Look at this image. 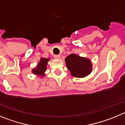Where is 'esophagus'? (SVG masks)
Masks as SVG:
<instances>
[{
	"mask_svg": "<svg viewBox=\"0 0 125 125\" xmlns=\"http://www.w3.org/2000/svg\"><path fill=\"white\" fill-rule=\"evenodd\" d=\"M54 58H56V59H59L60 58V55H54Z\"/></svg>",
	"mask_w": 125,
	"mask_h": 125,
	"instance_id": "34e87169",
	"label": "esophagus"
}]
</instances>
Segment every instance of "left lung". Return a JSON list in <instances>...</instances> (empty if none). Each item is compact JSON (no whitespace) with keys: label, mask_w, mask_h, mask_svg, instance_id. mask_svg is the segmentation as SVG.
Instances as JSON below:
<instances>
[{"label":"left lung","mask_w":125,"mask_h":125,"mask_svg":"<svg viewBox=\"0 0 125 125\" xmlns=\"http://www.w3.org/2000/svg\"><path fill=\"white\" fill-rule=\"evenodd\" d=\"M65 61L71 75L75 77H85L92 71V62L88 58L72 53L66 57Z\"/></svg>","instance_id":"1"}]
</instances>
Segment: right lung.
<instances>
[{
  "label": "right lung",
  "mask_w": 125,
  "mask_h": 125,
  "mask_svg": "<svg viewBox=\"0 0 125 125\" xmlns=\"http://www.w3.org/2000/svg\"><path fill=\"white\" fill-rule=\"evenodd\" d=\"M50 60L49 58H41L40 62L38 63L37 66L32 70V73L35 75H40L41 76H44L45 72L47 70V65L48 62Z\"/></svg>",
  "instance_id": "add662e5"
}]
</instances>
